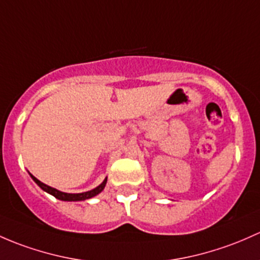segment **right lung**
<instances>
[{"label":"right lung","mask_w":260,"mask_h":260,"mask_svg":"<svg viewBox=\"0 0 260 260\" xmlns=\"http://www.w3.org/2000/svg\"><path fill=\"white\" fill-rule=\"evenodd\" d=\"M32 179L35 180V182L37 183L38 185H40L41 188H42L45 192L50 193L53 197H56L57 199H61V201H67V202H77V201H86V199H89L92 198V197L97 196L98 193H101L103 190V188H105L106 183H107V179L103 180L102 184L98 185L97 188H94V189L89 190V192H84V193H76V194H72V193H64V192H59V190L54 189V188L50 187V185L45 184V183H42L41 180H38L36 177H34L31 174Z\"/></svg>","instance_id":"1"}]
</instances>
